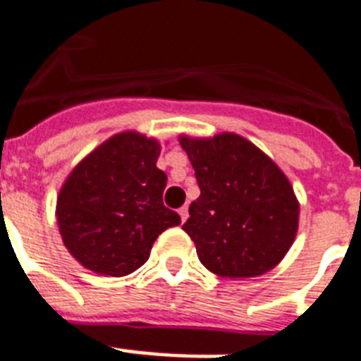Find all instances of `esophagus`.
I'll list each match as a JSON object with an SVG mask.
<instances>
[{
  "label": "esophagus",
  "mask_w": 361,
  "mask_h": 361,
  "mask_svg": "<svg viewBox=\"0 0 361 361\" xmlns=\"http://www.w3.org/2000/svg\"><path fill=\"white\" fill-rule=\"evenodd\" d=\"M178 213H180V216H181V222H185L187 216H189V207L187 206L180 207V211H178Z\"/></svg>",
  "instance_id": "34e87169"
}]
</instances>
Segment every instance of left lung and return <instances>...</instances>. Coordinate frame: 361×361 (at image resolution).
<instances>
[{
  "instance_id": "1",
  "label": "left lung",
  "mask_w": 361,
  "mask_h": 361,
  "mask_svg": "<svg viewBox=\"0 0 361 361\" xmlns=\"http://www.w3.org/2000/svg\"><path fill=\"white\" fill-rule=\"evenodd\" d=\"M200 196L183 230L207 271L262 276L282 262L298 230V200L276 163L241 135L180 137Z\"/></svg>"
}]
</instances>
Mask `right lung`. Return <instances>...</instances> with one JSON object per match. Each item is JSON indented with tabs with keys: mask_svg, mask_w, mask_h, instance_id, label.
Masks as SVG:
<instances>
[{
	"mask_svg": "<svg viewBox=\"0 0 361 361\" xmlns=\"http://www.w3.org/2000/svg\"><path fill=\"white\" fill-rule=\"evenodd\" d=\"M159 154V142L137 131L113 135L61 187L55 215L64 247L96 274H131L150 257L157 235L181 224L163 204Z\"/></svg>",
	"mask_w": 361,
	"mask_h": 361,
	"instance_id": "right-lung-1",
	"label": "right lung"
}]
</instances>
